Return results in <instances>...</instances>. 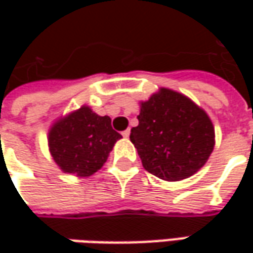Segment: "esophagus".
Here are the masks:
<instances>
[{"mask_svg":"<svg viewBox=\"0 0 253 253\" xmlns=\"http://www.w3.org/2000/svg\"><path fill=\"white\" fill-rule=\"evenodd\" d=\"M129 133H131L129 129H125V131H122V136H124V138H128V136H129Z\"/></svg>","mask_w":253,"mask_h":253,"instance_id":"34e87169","label":"esophagus"}]
</instances>
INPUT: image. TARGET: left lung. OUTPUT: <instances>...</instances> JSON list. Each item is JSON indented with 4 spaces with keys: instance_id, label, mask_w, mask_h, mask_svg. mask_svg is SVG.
Segmentation results:
<instances>
[{
    "instance_id": "obj_1",
    "label": "left lung",
    "mask_w": 253,
    "mask_h": 253,
    "mask_svg": "<svg viewBox=\"0 0 253 253\" xmlns=\"http://www.w3.org/2000/svg\"><path fill=\"white\" fill-rule=\"evenodd\" d=\"M138 126L131 129L143 168L156 177L179 181L199 171L215 145L212 122L186 95L161 88L141 102Z\"/></svg>"
}]
</instances>
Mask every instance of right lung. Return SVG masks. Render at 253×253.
I'll use <instances>...</instances> for the list:
<instances>
[{
    "instance_id": "right-lung-1",
    "label": "right lung",
    "mask_w": 253,
    "mask_h": 253,
    "mask_svg": "<svg viewBox=\"0 0 253 253\" xmlns=\"http://www.w3.org/2000/svg\"><path fill=\"white\" fill-rule=\"evenodd\" d=\"M121 133L114 131L110 117H100L83 105L52 125L49 151L64 173L88 177L102 168Z\"/></svg>"
}]
</instances>
